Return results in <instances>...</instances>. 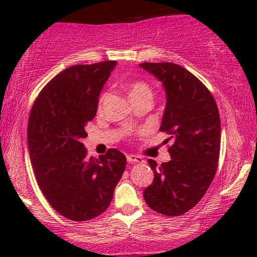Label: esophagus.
<instances>
[{
	"label": "esophagus",
	"mask_w": 257,
	"mask_h": 257,
	"mask_svg": "<svg viewBox=\"0 0 257 257\" xmlns=\"http://www.w3.org/2000/svg\"><path fill=\"white\" fill-rule=\"evenodd\" d=\"M127 161L130 164H142V163H144V159L139 156H135V154H128Z\"/></svg>",
	"instance_id": "obj_1"
}]
</instances>
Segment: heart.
Instances as JSON below:
<instances>
[{"instance_id":"obj_1","label":"heart","mask_w":257,"mask_h":257,"mask_svg":"<svg viewBox=\"0 0 257 257\" xmlns=\"http://www.w3.org/2000/svg\"><path fill=\"white\" fill-rule=\"evenodd\" d=\"M106 93H104L99 99V107L103 106L105 99H106ZM128 96L131 98L132 101L144 97H152V91H151L150 86L144 82H135L132 83L128 87Z\"/></svg>"}]
</instances>
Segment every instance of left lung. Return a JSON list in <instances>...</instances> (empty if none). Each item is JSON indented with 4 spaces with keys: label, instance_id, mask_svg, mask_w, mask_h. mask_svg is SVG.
Here are the masks:
<instances>
[{
    "label": "left lung",
    "instance_id": "left-lung-1",
    "mask_svg": "<svg viewBox=\"0 0 257 257\" xmlns=\"http://www.w3.org/2000/svg\"><path fill=\"white\" fill-rule=\"evenodd\" d=\"M166 91L160 131L173 140L172 159L158 165L149 159L154 180L144 191L150 208L167 216L192 209L212 184L220 157L221 124L216 101L200 79L174 63H142Z\"/></svg>",
    "mask_w": 257,
    "mask_h": 257
}]
</instances>
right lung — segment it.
Instances as JSON below:
<instances>
[{"instance_id": "add662e5", "label": "right lung", "mask_w": 257, "mask_h": 257, "mask_svg": "<svg viewBox=\"0 0 257 257\" xmlns=\"http://www.w3.org/2000/svg\"><path fill=\"white\" fill-rule=\"evenodd\" d=\"M115 64L104 61L63 70L31 107L28 146L35 177L52 208L69 220L87 221L105 212L125 171L126 157L118 150L87 158L82 143Z\"/></svg>"}]
</instances>
